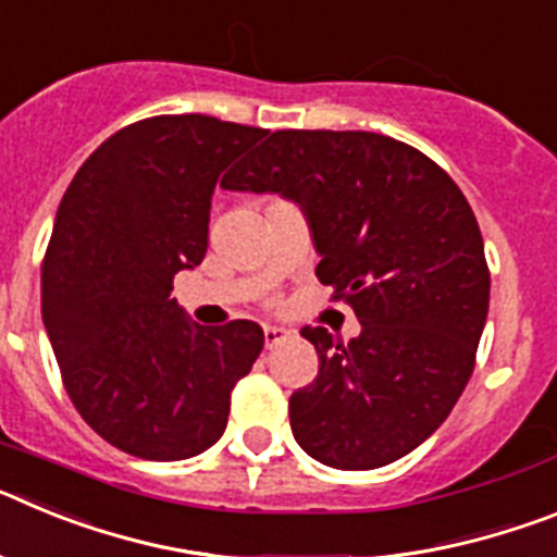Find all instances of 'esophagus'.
<instances>
[{"label":"esophagus","instance_id":"34e87169","mask_svg":"<svg viewBox=\"0 0 557 557\" xmlns=\"http://www.w3.org/2000/svg\"><path fill=\"white\" fill-rule=\"evenodd\" d=\"M289 337V329L284 326H264V343H268V348L278 346V343H284V339Z\"/></svg>","mask_w":557,"mask_h":557}]
</instances>
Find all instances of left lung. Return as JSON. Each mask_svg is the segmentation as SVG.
I'll use <instances>...</instances> for the list:
<instances>
[{"label": "left lung", "mask_w": 557, "mask_h": 557, "mask_svg": "<svg viewBox=\"0 0 557 557\" xmlns=\"http://www.w3.org/2000/svg\"><path fill=\"white\" fill-rule=\"evenodd\" d=\"M223 186L301 206L314 273L362 326L348 343L301 329L321 368L289 396L298 446L343 471L410 455L469 385L488 318V262L460 186L416 147L366 131H275Z\"/></svg>", "instance_id": "1"}]
</instances>
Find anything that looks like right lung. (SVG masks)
<instances>
[{"instance_id":"add662e5","label":"right lung","mask_w":557,"mask_h":557,"mask_svg":"<svg viewBox=\"0 0 557 557\" xmlns=\"http://www.w3.org/2000/svg\"><path fill=\"white\" fill-rule=\"evenodd\" d=\"M264 136L203 113L133 122L58 206L44 326L72 405L127 455L186 460L218 444L231 391L262 351L259 323L198 326L170 293L175 273L203 262L219 175Z\"/></svg>"}]
</instances>
